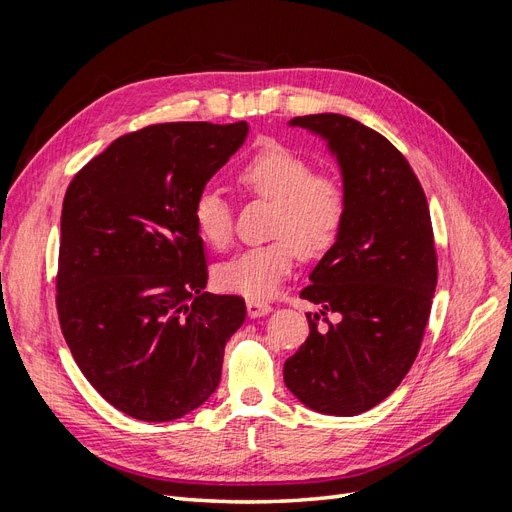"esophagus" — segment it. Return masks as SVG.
I'll return each mask as SVG.
<instances>
[{"label": "esophagus", "instance_id": "obj_1", "mask_svg": "<svg viewBox=\"0 0 512 512\" xmlns=\"http://www.w3.org/2000/svg\"><path fill=\"white\" fill-rule=\"evenodd\" d=\"M271 305L265 301H258V299H247V316L250 318H260V316H267L271 312Z\"/></svg>", "mask_w": 512, "mask_h": 512}]
</instances>
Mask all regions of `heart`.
<instances>
[{"mask_svg":"<svg viewBox=\"0 0 512 512\" xmlns=\"http://www.w3.org/2000/svg\"><path fill=\"white\" fill-rule=\"evenodd\" d=\"M237 181L245 192L273 203L275 239L222 262L215 269V282L222 290L260 301L282 286L299 252L320 256L337 241L348 215V188L339 175L316 170L303 153L275 141L260 145L241 164ZM192 215L200 239L213 250L228 247L235 224L220 190H200Z\"/></svg>","mask_w":512,"mask_h":512,"instance_id":"obj_1","label":"heart"}]
</instances>
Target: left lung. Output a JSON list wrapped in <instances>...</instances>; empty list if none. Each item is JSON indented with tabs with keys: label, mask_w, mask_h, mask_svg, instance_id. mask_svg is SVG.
Masks as SVG:
<instances>
[{
	"label": "left lung",
	"mask_w": 512,
	"mask_h": 512,
	"mask_svg": "<svg viewBox=\"0 0 512 512\" xmlns=\"http://www.w3.org/2000/svg\"><path fill=\"white\" fill-rule=\"evenodd\" d=\"M290 126L329 143L348 215L301 290L322 309L307 314L309 337L284 363V382L307 408L354 416L397 389L421 348L438 284L431 215L404 153L376 130L337 113L294 117ZM327 311L340 320L318 330Z\"/></svg>",
	"instance_id": "obj_1"
}]
</instances>
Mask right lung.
Listing matches in <instances>:
<instances>
[{"instance_id": "add662e5", "label": "right lung", "mask_w": 512, "mask_h": 512, "mask_svg": "<svg viewBox=\"0 0 512 512\" xmlns=\"http://www.w3.org/2000/svg\"><path fill=\"white\" fill-rule=\"evenodd\" d=\"M247 123H156L119 136L70 181L61 209L57 314L89 384L138 421H175L218 389L245 320L211 294L194 198Z\"/></svg>"}]
</instances>
